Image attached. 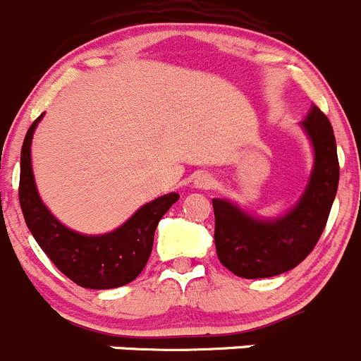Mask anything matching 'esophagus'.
<instances>
[{"label": "esophagus", "instance_id": "1", "mask_svg": "<svg viewBox=\"0 0 361 361\" xmlns=\"http://www.w3.org/2000/svg\"><path fill=\"white\" fill-rule=\"evenodd\" d=\"M194 185L197 188H201V190H209V188L214 187V180H213V176H209V174L202 173L195 178Z\"/></svg>", "mask_w": 361, "mask_h": 361}]
</instances>
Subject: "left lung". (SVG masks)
<instances>
[{
  "label": "left lung",
  "mask_w": 361,
  "mask_h": 361,
  "mask_svg": "<svg viewBox=\"0 0 361 361\" xmlns=\"http://www.w3.org/2000/svg\"><path fill=\"white\" fill-rule=\"evenodd\" d=\"M302 127L314 147V169L300 202L290 213L272 221L257 220L228 201L213 199L218 260L235 276L271 278L297 267L325 231L338 185L336 136L316 104Z\"/></svg>",
  "instance_id": "1"
}]
</instances>
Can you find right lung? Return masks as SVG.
Segmentation results:
<instances>
[{
    "label": "right lung",
    "instance_id": "add662e5",
    "mask_svg": "<svg viewBox=\"0 0 361 361\" xmlns=\"http://www.w3.org/2000/svg\"><path fill=\"white\" fill-rule=\"evenodd\" d=\"M39 118L42 115L27 129L20 152L19 202L32 238L52 264L78 286L108 290L134 281L150 258L160 218L180 195L167 194L145 204L122 227L110 234L83 235L69 231L54 218L36 192L31 167V140Z\"/></svg>",
    "mask_w": 361,
    "mask_h": 361
}]
</instances>
